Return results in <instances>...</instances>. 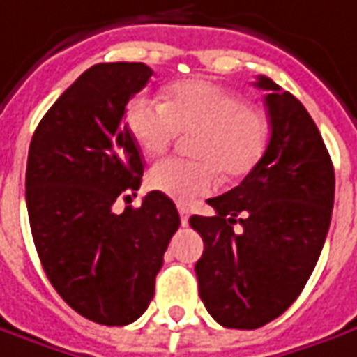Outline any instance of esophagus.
<instances>
[{
    "label": "esophagus",
    "instance_id": "34e87169",
    "mask_svg": "<svg viewBox=\"0 0 357 357\" xmlns=\"http://www.w3.org/2000/svg\"><path fill=\"white\" fill-rule=\"evenodd\" d=\"M178 211H179V217H181V225H183V227H188L189 209H188V207H183V205H179Z\"/></svg>",
    "mask_w": 357,
    "mask_h": 357
}]
</instances>
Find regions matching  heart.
I'll use <instances>...</instances> for the list:
<instances>
[{"instance_id": "b5f03b06", "label": "heart", "mask_w": 357, "mask_h": 357, "mask_svg": "<svg viewBox=\"0 0 357 357\" xmlns=\"http://www.w3.org/2000/svg\"><path fill=\"white\" fill-rule=\"evenodd\" d=\"M128 135L148 156L164 154L179 132L191 138L193 160L168 158L148 172V185L178 203L207 195L225 179L246 176L270 142V123L246 99L205 79L172 86L164 103L137 97L125 111Z\"/></svg>"}]
</instances>
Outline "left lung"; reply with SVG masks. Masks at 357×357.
Segmentation results:
<instances>
[{"mask_svg": "<svg viewBox=\"0 0 357 357\" xmlns=\"http://www.w3.org/2000/svg\"><path fill=\"white\" fill-rule=\"evenodd\" d=\"M254 86L268 91L270 144L240 185L207 201L215 217L189 219L205 244L195 264L201 301L219 324L240 331L268 324L299 297L334 205L332 160L307 109L270 77Z\"/></svg>", "mask_w": 357, "mask_h": 357, "instance_id": "obj_1", "label": "left lung"}]
</instances>
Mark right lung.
I'll return each instance as SVG.
<instances>
[{"label":"right lung","instance_id":"add662e5","mask_svg":"<svg viewBox=\"0 0 357 357\" xmlns=\"http://www.w3.org/2000/svg\"><path fill=\"white\" fill-rule=\"evenodd\" d=\"M152 74L142 62L91 66L46 111L29 148L26 211L46 278L74 311L107 326L146 311L179 227L160 191L113 211L140 188L144 164L125 107Z\"/></svg>","mask_w":357,"mask_h":357}]
</instances>
